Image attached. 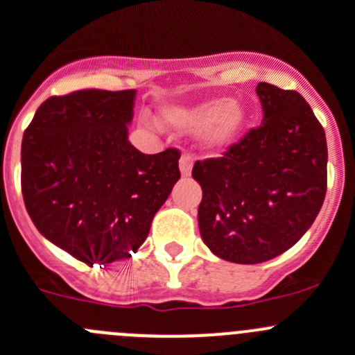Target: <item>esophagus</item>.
<instances>
[{
  "label": "esophagus",
  "instance_id": "obj_1",
  "mask_svg": "<svg viewBox=\"0 0 355 355\" xmlns=\"http://www.w3.org/2000/svg\"><path fill=\"white\" fill-rule=\"evenodd\" d=\"M178 166H180L182 177H189L191 170H193V157L189 154H182L180 161H178Z\"/></svg>",
  "mask_w": 355,
  "mask_h": 355
}]
</instances>
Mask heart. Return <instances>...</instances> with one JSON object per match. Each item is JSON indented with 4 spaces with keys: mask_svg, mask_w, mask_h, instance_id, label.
Segmentation results:
<instances>
[{
    "mask_svg": "<svg viewBox=\"0 0 355 355\" xmlns=\"http://www.w3.org/2000/svg\"><path fill=\"white\" fill-rule=\"evenodd\" d=\"M159 121L162 125L178 131H198L201 147L223 150L243 135L248 115L240 103L227 98H211L187 107H164L159 112Z\"/></svg>",
    "mask_w": 355,
    "mask_h": 355,
    "instance_id": "b5f03b06",
    "label": "heart"
}]
</instances>
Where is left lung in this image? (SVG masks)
Returning <instances> with one entry per match:
<instances>
[{
	"label": "left lung",
	"mask_w": 355,
	"mask_h": 355,
	"mask_svg": "<svg viewBox=\"0 0 355 355\" xmlns=\"http://www.w3.org/2000/svg\"><path fill=\"white\" fill-rule=\"evenodd\" d=\"M263 122L223 157L196 161L200 233L220 259L257 264L293 247L326 198V132L296 91L261 82Z\"/></svg>",
	"instance_id": "obj_1"
}]
</instances>
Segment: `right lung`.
<instances>
[{"mask_svg":"<svg viewBox=\"0 0 355 355\" xmlns=\"http://www.w3.org/2000/svg\"><path fill=\"white\" fill-rule=\"evenodd\" d=\"M135 96H52L22 137V198L33 224L89 266L137 252L180 178L177 148L148 155L129 144Z\"/></svg>","mask_w":355,"mask_h":355,"instance_id":"obj_1","label":"right lung"}]
</instances>
